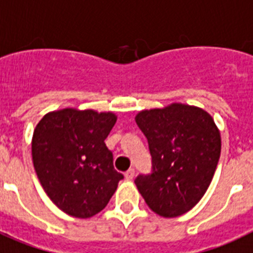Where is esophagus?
<instances>
[{
	"label": "esophagus",
	"mask_w": 253,
	"mask_h": 253,
	"mask_svg": "<svg viewBox=\"0 0 253 253\" xmlns=\"http://www.w3.org/2000/svg\"><path fill=\"white\" fill-rule=\"evenodd\" d=\"M133 176H135V169H127L126 172H125V177H126L127 180H132Z\"/></svg>",
	"instance_id": "1"
}]
</instances>
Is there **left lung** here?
Listing matches in <instances>:
<instances>
[{
	"instance_id": "left-lung-1",
	"label": "left lung",
	"mask_w": 253,
	"mask_h": 253,
	"mask_svg": "<svg viewBox=\"0 0 253 253\" xmlns=\"http://www.w3.org/2000/svg\"><path fill=\"white\" fill-rule=\"evenodd\" d=\"M135 120L152 156V173L137 176V190L152 211L177 217L211 184L221 152L220 131L206 110L185 104L143 110Z\"/></svg>"
}]
</instances>
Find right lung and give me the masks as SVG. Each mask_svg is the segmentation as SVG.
Instances as JSON below:
<instances>
[{"mask_svg": "<svg viewBox=\"0 0 253 253\" xmlns=\"http://www.w3.org/2000/svg\"><path fill=\"white\" fill-rule=\"evenodd\" d=\"M116 114L67 109L47 113L36 126L32 158L46 194L61 211L87 218L105 209L123 175L104 140Z\"/></svg>", "mask_w": 253, "mask_h": 253, "instance_id": "right-lung-1", "label": "right lung"}]
</instances>
